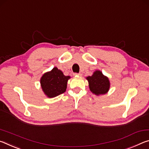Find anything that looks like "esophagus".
I'll return each mask as SVG.
<instances>
[{"mask_svg": "<svg viewBox=\"0 0 149 149\" xmlns=\"http://www.w3.org/2000/svg\"><path fill=\"white\" fill-rule=\"evenodd\" d=\"M73 75H74V76H77V75H79V76H81L82 74H81V73H74Z\"/></svg>", "mask_w": 149, "mask_h": 149, "instance_id": "obj_1", "label": "esophagus"}]
</instances>
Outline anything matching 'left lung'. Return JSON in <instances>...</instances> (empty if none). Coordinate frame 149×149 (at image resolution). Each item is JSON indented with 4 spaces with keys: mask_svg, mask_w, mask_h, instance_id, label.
Returning <instances> with one entry per match:
<instances>
[{
    "mask_svg": "<svg viewBox=\"0 0 149 149\" xmlns=\"http://www.w3.org/2000/svg\"><path fill=\"white\" fill-rule=\"evenodd\" d=\"M88 81L89 88L92 93L99 96L108 92L110 82L108 78L104 76L100 70H96L92 76L86 77Z\"/></svg>",
    "mask_w": 149,
    "mask_h": 149,
    "instance_id": "obj_1",
    "label": "left lung"
}]
</instances>
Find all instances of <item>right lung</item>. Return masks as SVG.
<instances>
[{
  "label": "right lung",
  "instance_id": "right-lung-1",
  "mask_svg": "<svg viewBox=\"0 0 149 149\" xmlns=\"http://www.w3.org/2000/svg\"><path fill=\"white\" fill-rule=\"evenodd\" d=\"M69 76H65L63 72L54 67L45 72L41 78L40 83L43 92L48 97H54L66 91Z\"/></svg>",
  "mask_w": 149,
  "mask_h": 149
}]
</instances>
